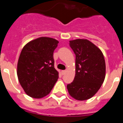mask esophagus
Here are the masks:
<instances>
[{
    "mask_svg": "<svg viewBox=\"0 0 123 123\" xmlns=\"http://www.w3.org/2000/svg\"><path fill=\"white\" fill-rule=\"evenodd\" d=\"M66 72H67V71H66V70H63V71H62V75L65 74V73Z\"/></svg>",
    "mask_w": 123,
    "mask_h": 123,
    "instance_id": "esophagus-1",
    "label": "esophagus"
}]
</instances>
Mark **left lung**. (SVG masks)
Here are the masks:
<instances>
[{"instance_id": "1", "label": "left lung", "mask_w": 123, "mask_h": 123, "mask_svg": "<svg viewBox=\"0 0 123 123\" xmlns=\"http://www.w3.org/2000/svg\"><path fill=\"white\" fill-rule=\"evenodd\" d=\"M76 55L74 81L67 85L70 96L77 100H86L94 96L104 82L106 65L103 53L87 39L69 41Z\"/></svg>"}]
</instances>
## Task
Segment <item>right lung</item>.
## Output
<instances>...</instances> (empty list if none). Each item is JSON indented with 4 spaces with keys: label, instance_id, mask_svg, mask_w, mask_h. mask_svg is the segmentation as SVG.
<instances>
[{
    "label": "right lung",
    "instance_id": "add662e5",
    "mask_svg": "<svg viewBox=\"0 0 123 123\" xmlns=\"http://www.w3.org/2000/svg\"><path fill=\"white\" fill-rule=\"evenodd\" d=\"M58 41L49 37L32 40L23 47L17 64V76L27 95L41 98L50 94L58 80L54 52Z\"/></svg>",
    "mask_w": 123,
    "mask_h": 123
}]
</instances>
